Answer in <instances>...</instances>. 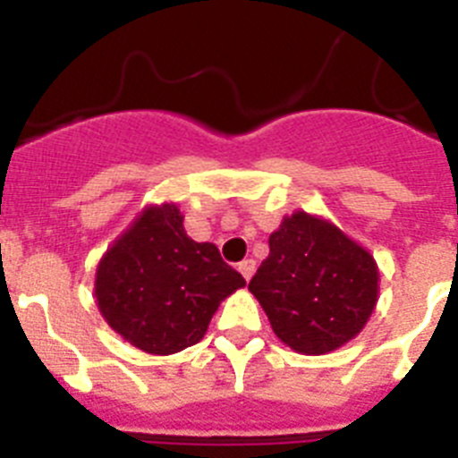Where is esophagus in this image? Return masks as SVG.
<instances>
[{"label": "esophagus", "instance_id": "obj_1", "mask_svg": "<svg viewBox=\"0 0 458 458\" xmlns=\"http://www.w3.org/2000/svg\"><path fill=\"white\" fill-rule=\"evenodd\" d=\"M254 268H257V261H254V259H242L241 264H238V270H241V275L248 279V282L254 275Z\"/></svg>", "mask_w": 458, "mask_h": 458}]
</instances>
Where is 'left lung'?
Wrapping results in <instances>:
<instances>
[{
    "label": "left lung",
    "instance_id": "left-lung-1",
    "mask_svg": "<svg viewBox=\"0 0 458 458\" xmlns=\"http://www.w3.org/2000/svg\"><path fill=\"white\" fill-rule=\"evenodd\" d=\"M268 245L250 291L279 342L295 353L323 355L362 333L378 301L369 250L305 210L284 216Z\"/></svg>",
    "mask_w": 458,
    "mask_h": 458
}]
</instances>
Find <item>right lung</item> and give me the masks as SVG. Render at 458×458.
<instances>
[{"label": "right lung", "mask_w": 458, "mask_h": 458, "mask_svg": "<svg viewBox=\"0 0 458 458\" xmlns=\"http://www.w3.org/2000/svg\"><path fill=\"white\" fill-rule=\"evenodd\" d=\"M245 286L213 242L185 233L176 204H148L107 248L93 295L116 335L151 355L201 342L220 302Z\"/></svg>", "instance_id": "1"}]
</instances>
